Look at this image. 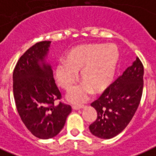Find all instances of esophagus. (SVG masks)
I'll return each mask as SVG.
<instances>
[{
  "label": "esophagus",
  "mask_w": 156,
  "mask_h": 156,
  "mask_svg": "<svg viewBox=\"0 0 156 156\" xmlns=\"http://www.w3.org/2000/svg\"><path fill=\"white\" fill-rule=\"evenodd\" d=\"M84 108L83 105H73V110H80Z\"/></svg>",
  "instance_id": "34e87169"
}]
</instances>
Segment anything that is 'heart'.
Returning <instances> with one entry per match:
<instances>
[{
  "instance_id": "obj_1",
  "label": "heart",
  "mask_w": 156,
  "mask_h": 156,
  "mask_svg": "<svg viewBox=\"0 0 156 156\" xmlns=\"http://www.w3.org/2000/svg\"><path fill=\"white\" fill-rule=\"evenodd\" d=\"M119 51L114 44H93L73 48L68 52L65 60L55 67V77L58 84L69 91L75 85L80 72L83 82L69 94V100L74 104L84 102L93 91L104 92L115 76Z\"/></svg>"
}]
</instances>
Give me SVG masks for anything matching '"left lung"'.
I'll return each mask as SVG.
<instances>
[{
  "label": "left lung",
  "instance_id": "1",
  "mask_svg": "<svg viewBox=\"0 0 156 156\" xmlns=\"http://www.w3.org/2000/svg\"><path fill=\"white\" fill-rule=\"evenodd\" d=\"M143 87L144 66L137 57L100 98L91 104L97 112V119L89 126L91 133L105 140L119 135L138 108Z\"/></svg>",
  "mask_w": 156,
  "mask_h": 156
}]
</instances>
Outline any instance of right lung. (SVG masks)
<instances>
[{
	"label": "right lung",
	"mask_w": 156,
	"mask_h": 156,
	"mask_svg": "<svg viewBox=\"0 0 156 156\" xmlns=\"http://www.w3.org/2000/svg\"><path fill=\"white\" fill-rule=\"evenodd\" d=\"M51 41H41L29 48L18 60L12 74L16 109L33 136L48 140L64 127L72 108L54 101L60 92L54 80L48 55Z\"/></svg>",
	"instance_id": "right-lung-1"
}]
</instances>
